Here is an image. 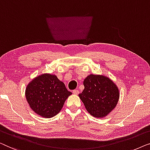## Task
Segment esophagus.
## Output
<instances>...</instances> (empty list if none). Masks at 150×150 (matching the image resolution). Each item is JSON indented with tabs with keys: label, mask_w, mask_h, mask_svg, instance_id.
I'll return each instance as SVG.
<instances>
[{
	"label": "esophagus",
	"mask_w": 150,
	"mask_h": 150,
	"mask_svg": "<svg viewBox=\"0 0 150 150\" xmlns=\"http://www.w3.org/2000/svg\"><path fill=\"white\" fill-rule=\"evenodd\" d=\"M73 93H74L75 94H78L79 93V91L78 90H73Z\"/></svg>",
	"instance_id": "1"
}]
</instances>
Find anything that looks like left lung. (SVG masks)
<instances>
[{
	"label": "left lung",
	"instance_id": "obj_1",
	"mask_svg": "<svg viewBox=\"0 0 150 150\" xmlns=\"http://www.w3.org/2000/svg\"><path fill=\"white\" fill-rule=\"evenodd\" d=\"M83 86L84 90L79 96L92 116H106L116 106L119 90L109 78L91 74L84 79Z\"/></svg>",
	"mask_w": 150,
	"mask_h": 150
}]
</instances>
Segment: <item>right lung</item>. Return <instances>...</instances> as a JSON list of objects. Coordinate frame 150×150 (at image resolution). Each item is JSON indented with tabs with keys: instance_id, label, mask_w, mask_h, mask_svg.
Here are the masks:
<instances>
[{
	"instance_id": "1",
	"label": "right lung",
	"mask_w": 150,
	"mask_h": 150,
	"mask_svg": "<svg viewBox=\"0 0 150 150\" xmlns=\"http://www.w3.org/2000/svg\"><path fill=\"white\" fill-rule=\"evenodd\" d=\"M71 94L62 81L51 74L38 76L26 88V100L30 108L37 114L46 118L58 114Z\"/></svg>"
}]
</instances>
